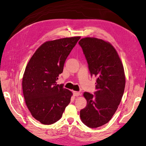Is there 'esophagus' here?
<instances>
[{"label": "esophagus", "instance_id": "1", "mask_svg": "<svg viewBox=\"0 0 146 146\" xmlns=\"http://www.w3.org/2000/svg\"><path fill=\"white\" fill-rule=\"evenodd\" d=\"M73 94H74V96L78 97V96H80V92H79L74 91V92H73Z\"/></svg>", "mask_w": 146, "mask_h": 146}]
</instances>
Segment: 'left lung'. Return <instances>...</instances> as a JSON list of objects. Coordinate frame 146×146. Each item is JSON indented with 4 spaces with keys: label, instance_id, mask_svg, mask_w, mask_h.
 I'll return each instance as SVG.
<instances>
[{
    "label": "left lung",
    "instance_id": "obj_1",
    "mask_svg": "<svg viewBox=\"0 0 146 146\" xmlns=\"http://www.w3.org/2000/svg\"><path fill=\"white\" fill-rule=\"evenodd\" d=\"M79 44L91 76L97 78L94 95L83 94L87 105L80 111V117L86 126L96 128L110 121L118 108L126 83L124 67L115 48L109 42L86 37Z\"/></svg>",
    "mask_w": 146,
    "mask_h": 146
}]
</instances>
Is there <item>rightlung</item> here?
Returning a JSON list of instances; mask_svg holds the SVG:
<instances>
[{"label": "right lung", "mask_w": 146, "mask_h": 146, "mask_svg": "<svg viewBox=\"0 0 146 146\" xmlns=\"http://www.w3.org/2000/svg\"><path fill=\"white\" fill-rule=\"evenodd\" d=\"M80 36L65 38L43 43L35 51L25 68L22 90L32 116L43 124L61 119L72 93L57 85L64 63Z\"/></svg>", "instance_id": "right-lung-1"}]
</instances>
